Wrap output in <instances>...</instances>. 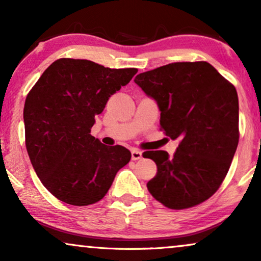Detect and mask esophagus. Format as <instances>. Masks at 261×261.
<instances>
[{
	"label": "esophagus",
	"mask_w": 261,
	"mask_h": 261,
	"mask_svg": "<svg viewBox=\"0 0 261 261\" xmlns=\"http://www.w3.org/2000/svg\"><path fill=\"white\" fill-rule=\"evenodd\" d=\"M142 153L139 151V149H132V159L133 160H139L141 159Z\"/></svg>",
	"instance_id": "obj_1"
}]
</instances>
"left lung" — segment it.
<instances>
[{
  "label": "left lung",
  "mask_w": 261,
  "mask_h": 261,
  "mask_svg": "<svg viewBox=\"0 0 261 261\" xmlns=\"http://www.w3.org/2000/svg\"><path fill=\"white\" fill-rule=\"evenodd\" d=\"M160 110V127L180 139L172 156L144 152L156 164L147 189L170 209H187L215 194L239 142V98L234 85L206 62L172 63L134 80Z\"/></svg>",
  "instance_id": "8db88e82"
}]
</instances>
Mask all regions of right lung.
Instances as JSON below:
<instances>
[{
    "mask_svg": "<svg viewBox=\"0 0 261 261\" xmlns=\"http://www.w3.org/2000/svg\"><path fill=\"white\" fill-rule=\"evenodd\" d=\"M138 69H109L85 59L52 63L27 95L26 148L37 176L59 199L89 205L105 197L130 152L90 134L95 116Z\"/></svg>",
    "mask_w": 261,
    "mask_h": 261,
    "instance_id": "obj_1",
    "label": "right lung"
}]
</instances>
